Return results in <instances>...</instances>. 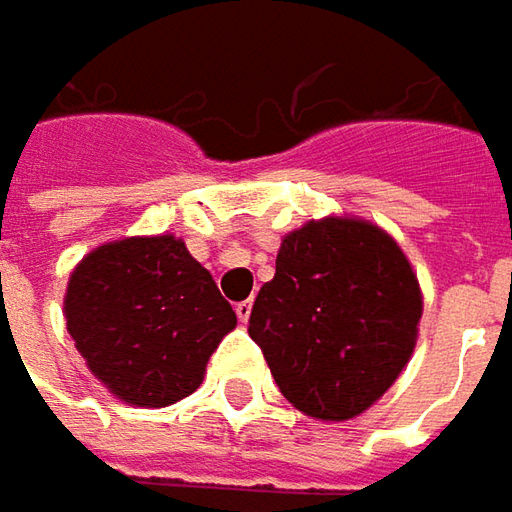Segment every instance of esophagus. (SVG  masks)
Masks as SVG:
<instances>
[{"instance_id":"esophagus-1","label":"esophagus","mask_w":512,"mask_h":512,"mask_svg":"<svg viewBox=\"0 0 512 512\" xmlns=\"http://www.w3.org/2000/svg\"><path fill=\"white\" fill-rule=\"evenodd\" d=\"M235 311H238L240 323H246V320L252 317V300H240L238 306H235Z\"/></svg>"}]
</instances>
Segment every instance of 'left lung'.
Returning a JSON list of instances; mask_svg holds the SVG:
<instances>
[{
    "label": "left lung",
    "instance_id": "1",
    "mask_svg": "<svg viewBox=\"0 0 512 512\" xmlns=\"http://www.w3.org/2000/svg\"><path fill=\"white\" fill-rule=\"evenodd\" d=\"M419 317V280L397 240L360 218H323L283 238L249 337L297 411L343 422L397 382Z\"/></svg>",
    "mask_w": 512,
    "mask_h": 512
}]
</instances>
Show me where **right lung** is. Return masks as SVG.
Segmentation results:
<instances>
[{
	"mask_svg": "<svg viewBox=\"0 0 512 512\" xmlns=\"http://www.w3.org/2000/svg\"><path fill=\"white\" fill-rule=\"evenodd\" d=\"M64 317L93 377L135 408L189 397L238 326L212 274L175 235L113 240L81 257Z\"/></svg>",
	"mask_w": 512,
	"mask_h": 512,
	"instance_id": "obj_1",
	"label": "right lung"
}]
</instances>
